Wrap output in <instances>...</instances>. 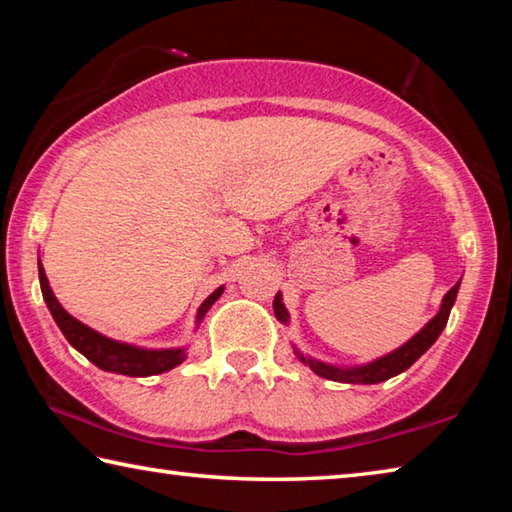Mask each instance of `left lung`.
I'll use <instances>...</instances> for the list:
<instances>
[{
	"label": "left lung",
	"mask_w": 512,
	"mask_h": 512,
	"mask_svg": "<svg viewBox=\"0 0 512 512\" xmlns=\"http://www.w3.org/2000/svg\"><path fill=\"white\" fill-rule=\"evenodd\" d=\"M458 287H461V282H456L454 287L445 293L443 302H440L438 314L433 316L418 334L411 336V339L404 345H400L397 350L388 352V354H384V357H379L370 363H363V366H334V363L318 361L314 357L302 354L296 345H293V352H296L298 361L309 366L318 377L341 381V384H379V381H386L395 375H400V372H404V370H409L413 363L418 361L433 343H436V339L440 336V332H443L447 320H449V311H452L454 302H456ZM273 311L282 325H289V311H287V307H284L280 291H277V296L273 300Z\"/></svg>",
	"instance_id": "obj_1"
}]
</instances>
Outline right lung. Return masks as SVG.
Returning <instances> with one entry per match:
<instances>
[{
	"instance_id": "obj_1",
	"label": "right lung",
	"mask_w": 512,
	"mask_h": 512,
	"mask_svg": "<svg viewBox=\"0 0 512 512\" xmlns=\"http://www.w3.org/2000/svg\"><path fill=\"white\" fill-rule=\"evenodd\" d=\"M38 277H40L42 298H45L51 316H54L56 325L60 327V332H63V336L72 348L79 350L83 357L92 361L97 368L106 372H117V375H128V377H151V375H160V372L176 368L187 359V348L149 350V348H137V345H131V343L108 339V336L99 334L97 329L83 325L81 320H76L72 314H67L63 305L58 302V298L54 296V291L49 287V280L45 275V268H42V262H38ZM221 293H223V287H219L203 300V305L196 311V327L201 325L207 309L221 298Z\"/></svg>"
}]
</instances>
